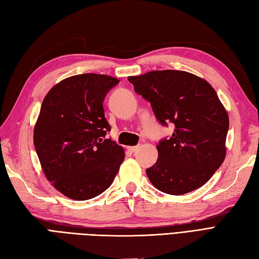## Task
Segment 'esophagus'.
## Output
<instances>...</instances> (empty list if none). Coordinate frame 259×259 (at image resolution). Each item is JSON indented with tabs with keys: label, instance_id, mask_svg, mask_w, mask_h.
<instances>
[{
	"label": "esophagus",
	"instance_id": "1",
	"mask_svg": "<svg viewBox=\"0 0 259 259\" xmlns=\"http://www.w3.org/2000/svg\"><path fill=\"white\" fill-rule=\"evenodd\" d=\"M138 147H140V146H131L127 149L131 151V153H135V151L138 149Z\"/></svg>",
	"mask_w": 259,
	"mask_h": 259
}]
</instances>
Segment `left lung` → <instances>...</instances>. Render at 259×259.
Returning <instances> with one entry per match:
<instances>
[{
  "mask_svg": "<svg viewBox=\"0 0 259 259\" xmlns=\"http://www.w3.org/2000/svg\"><path fill=\"white\" fill-rule=\"evenodd\" d=\"M162 126L175 125L158 143V159L146 169L158 190L180 195L206 184L225 158L229 115L215 90L186 71L157 70L128 77Z\"/></svg>",
  "mask_w": 259,
  "mask_h": 259,
  "instance_id": "8db88e82",
  "label": "left lung"
}]
</instances>
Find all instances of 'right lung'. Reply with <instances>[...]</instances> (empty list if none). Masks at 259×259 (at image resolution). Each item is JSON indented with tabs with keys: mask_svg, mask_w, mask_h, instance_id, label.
<instances>
[{
	"mask_svg": "<svg viewBox=\"0 0 259 259\" xmlns=\"http://www.w3.org/2000/svg\"><path fill=\"white\" fill-rule=\"evenodd\" d=\"M119 80L105 74L72 75L44 99L34 130L42 171L66 197L83 201L104 192L124 160V149L106 134L103 101Z\"/></svg>",
	"mask_w": 259,
	"mask_h": 259,
	"instance_id": "add662e5",
	"label": "right lung"
}]
</instances>
